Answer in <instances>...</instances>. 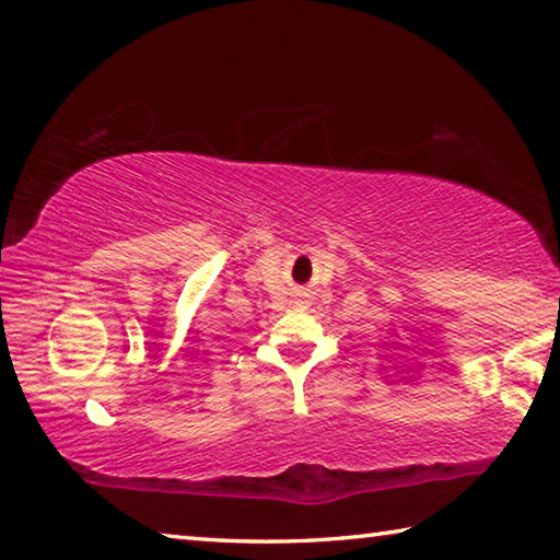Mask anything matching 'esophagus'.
<instances>
[{"label": "esophagus", "instance_id": "34e87169", "mask_svg": "<svg viewBox=\"0 0 560 560\" xmlns=\"http://www.w3.org/2000/svg\"><path fill=\"white\" fill-rule=\"evenodd\" d=\"M296 306H303V308H306V306H308V301H306V299H299V301H296Z\"/></svg>", "mask_w": 560, "mask_h": 560}]
</instances>
